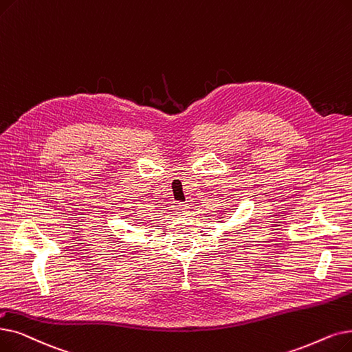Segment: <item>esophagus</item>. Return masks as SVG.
<instances>
[{"mask_svg":"<svg viewBox=\"0 0 352 352\" xmlns=\"http://www.w3.org/2000/svg\"><path fill=\"white\" fill-rule=\"evenodd\" d=\"M175 210H177V212L179 214V216H184V214L188 212L187 204H182V203H178V204L175 206Z\"/></svg>","mask_w":352,"mask_h":352,"instance_id":"obj_1","label":"esophagus"}]
</instances>
